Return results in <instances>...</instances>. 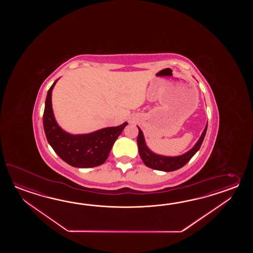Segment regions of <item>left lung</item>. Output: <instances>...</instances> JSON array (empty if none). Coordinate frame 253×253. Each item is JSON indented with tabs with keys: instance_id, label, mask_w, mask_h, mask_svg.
<instances>
[{
	"instance_id": "left-lung-1",
	"label": "left lung",
	"mask_w": 253,
	"mask_h": 253,
	"mask_svg": "<svg viewBox=\"0 0 253 253\" xmlns=\"http://www.w3.org/2000/svg\"><path fill=\"white\" fill-rule=\"evenodd\" d=\"M138 131H139L138 136H137L138 151H139L140 157L142 158L145 166L155 170L172 172L185 166L190 161V159L196 154V152L199 150L201 145L203 144V141L205 139V134L207 131V124L201 137L197 141V143L194 145V147L182 156H165L155 154L147 147V145H145L144 134L139 127H138Z\"/></svg>"
}]
</instances>
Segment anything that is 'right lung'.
Segmentation results:
<instances>
[{
	"instance_id": "1",
	"label": "right lung",
	"mask_w": 253,
	"mask_h": 253,
	"mask_svg": "<svg viewBox=\"0 0 253 253\" xmlns=\"http://www.w3.org/2000/svg\"><path fill=\"white\" fill-rule=\"evenodd\" d=\"M57 81H54L48 89L43 113V127L48 144L71 167L89 168L102 165L108 159L115 141L127 126V122L90 134H71L65 132L56 122L52 110L51 93Z\"/></svg>"
}]
</instances>
